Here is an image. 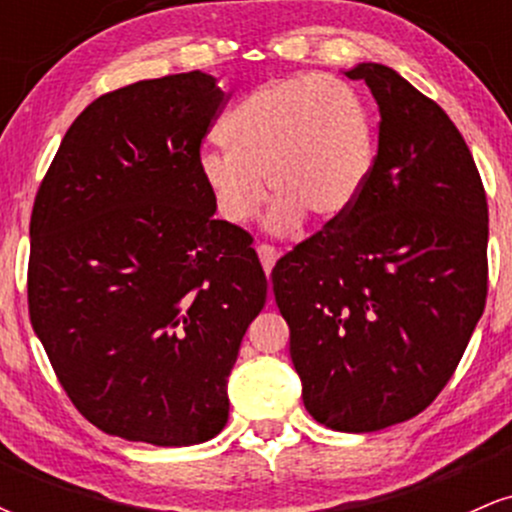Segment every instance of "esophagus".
Masks as SVG:
<instances>
[{"instance_id":"obj_1","label":"esophagus","mask_w":512,"mask_h":512,"mask_svg":"<svg viewBox=\"0 0 512 512\" xmlns=\"http://www.w3.org/2000/svg\"><path fill=\"white\" fill-rule=\"evenodd\" d=\"M257 255H260V262H262V269H264V274H272V267L276 264V260H279V250L274 248V245H267V243H262V245H257Z\"/></svg>"}]
</instances>
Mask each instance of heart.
I'll list each match as a JSON object with an SVG mask.
<instances>
[{"label": "heart", "instance_id": "1", "mask_svg": "<svg viewBox=\"0 0 512 512\" xmlns=\"http://www.w3.org/2000/svg\"><path fill=\"white\" fill-rule=\"evenodd\" d=\"M228 149H204L199 175L223 221L243 226L276 192L272 233L296 231L305 214L344 216L375 166V120L354 86L298 74L252 88L221 122ZM268 180H263V175Z\"/></svg>", "mask_w": 512, "mask_h": 512}]
</instances>
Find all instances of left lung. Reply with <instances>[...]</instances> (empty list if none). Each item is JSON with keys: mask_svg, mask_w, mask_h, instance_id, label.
Here are the masks:
<instances>
[{"mask_svg": "<svg viewBox=\"0 0 512 512\" xmlns=\"http://www.w3.org/2000/svg\"><path fill=\"white\" fill-rule=\"evenodd\" d=\"M380 110L378 156L344 216L272 269L303 404L332 431L421 414L455 373L486 305L489 207L436 101L385 64L344 72Z\"/></svg>", "mask_w": 512, "mask_h": 512, "instance_id": "8db88e82", "label": "left lung"}]
</instances>
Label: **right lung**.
<instances>
[{
  "label": "right lung",
  "instance_id": "right-lung-1",
  "mask_svg": "<svg viewBox=\"0 0 512 512\" xmlns=\"http://www.w3.org/2000/svg\"><path fill=\"white\" fill-rule=\"evenodd\" d=\"M223 103L204 72L105 93L35 195L31 325L74 407L110 436L180 448L228 421V375L267 276L250 233L214 219L199 175Z\"/></svg>",
  "mask_w": 512,
  "mask_h": 512
}]
</instances>
